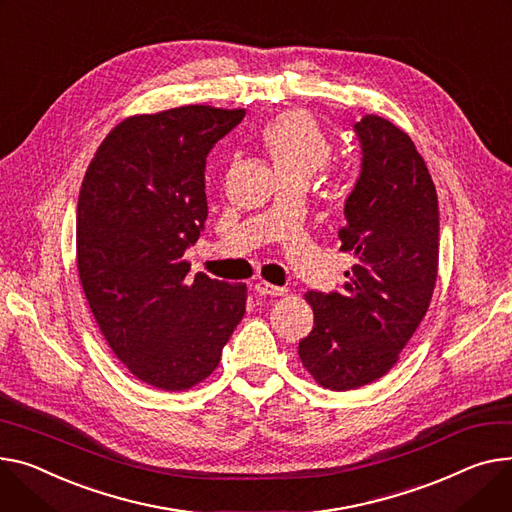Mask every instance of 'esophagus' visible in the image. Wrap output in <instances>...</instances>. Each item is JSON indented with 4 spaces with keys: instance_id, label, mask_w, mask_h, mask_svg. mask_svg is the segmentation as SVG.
<instances>
[{
    "instance_id": "obj_1",
    "label": "esophagus",
    "mask_w": 512,
    "mask_h": 512,
    "mask_svg": "<svg viewBox=\"0 0 512 512\" xmlns=\"http://www.w3.org/2000/svg\"><path fill=\"white\" fill-rule=\"evenodd\" d=\"M255 292H257V294H261V296H284L288 290L261 280V282H257V284H255Z\"/></svg>"
}]
</instances>
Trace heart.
<instances>
[{"label":"heart","instance_id":"heart-1","mask_svg":"<svg viewBox=\"0 0 512 512\" xmlns=\"http://www.w3.org/2000/svg\"><path fill=\"white\" fill-rule=\"evenodd\" d=\"M261 142L280 179L309 181L331 156V142L319 123L298 109L271 119L261 131Z\"/></svg>","mask_w":512,"mask_h":512}]
</instances>
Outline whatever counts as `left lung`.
<instances>
[{"label": "left lung", "instance_id": "1", "mask_svg": "<svg viewBox=\"0 0 512 512\" xmlns=\"http://www.w3.org/2000/svg\"><path fill=\"white\" fill-rule=\"evenodd\" d=\"M362 166L339 228L354 253L342 292H306L313 331L298 344L302 366L331 391L381 379L422 323L438 274L436 187L410 135L364 115L354 125Z\"/></svg>", "mask_w": 512, "mask_h": 512}]
</instances>
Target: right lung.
<instances>
[{
    "instance_id": "obj_1",
    "label": "right lung",
    "mask_w": 512,
    "mask_h": 512,
    "mask_svg": "<svg viewBox=\"0 0 512 512\" xmlns=\"http://www.w3.org/2000/svg\"><path fill=\"white\" fill-rule=\"evenodd\" d=\"M243 117L208 105L127 117L82 181L76 257L90 311L133 377L162 391L208 379L245 315V284L189 278L183 259L208 218L206 158Z\"/></svg>"
}]
</instances>
